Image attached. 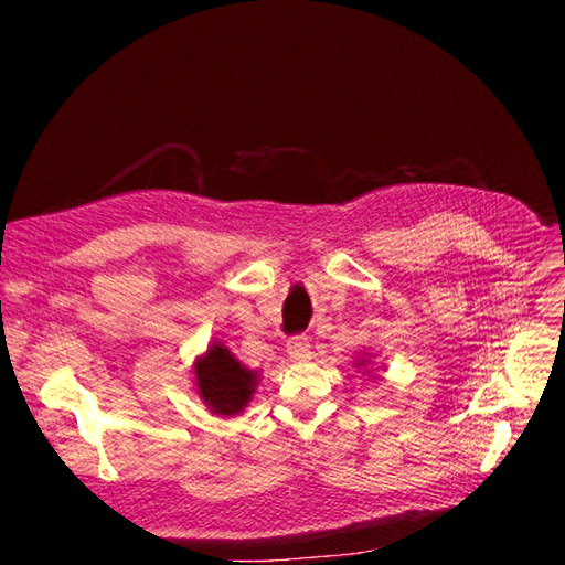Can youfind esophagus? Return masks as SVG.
<instances>
[{
  "mask_svg": "<svg viewBox=\"0 0 565 565\" xmlns=\"http://www.w3.org/2000/svg\"><path fill=\"white\" fill-rule=\"evenodd\" d=\"M287 353L297 363L309 361V358H311V341H309V337H306V334L289 337L287 339Z\"/></svg>",
  "mask_w": 565,
  "mask_h": 565,
  "instance_id": "34e87169",
  "label": "esophagus"
}]
</instances>
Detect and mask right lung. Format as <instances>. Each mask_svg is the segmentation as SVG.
<instances>
[{
  "mask_svg": "<svg viewBox=\"0 0 565 565\" xmlns=\"http://www.w3.org/2000/svg\"><path fill=\"white\" fill-rule=\"evenodd\" d=\"M195 380L202 401L216 415L231 417L249 403L256 374L237 363L228 349L212 344V349L195 363Z\"/></svg>",
  "mask_w": 565,
  "mask_h": 565,
  "instance_id": "right-lung-1",
  "label": "right lung"
}]
</instances>
